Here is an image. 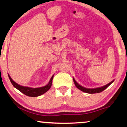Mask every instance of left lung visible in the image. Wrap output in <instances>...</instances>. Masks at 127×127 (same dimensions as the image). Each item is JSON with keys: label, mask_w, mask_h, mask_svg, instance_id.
I'll use <instances>...</instances> for the list:
<instances>
[{"label": "left lung", "mask_w": 127, "mask_h": 127, "mask_svg": "<svg viewBox=\"0 0 127 127\" xmlns=\"http://www.w3.org/2000/svg\"><path fill=\"white\" fill-rule=\"evenodd\" d=\"M110 85V84L107 85V86L103 87L100 88V89H94V90H88L86 89H84V88L81 87V86H78V85L77 84V83H75V86L76 87L77 89H78L80 90L83 91V92L86 93H89V94H95V93H101L102 92V91H104V90L106 89L108 86Z\"/></svg>", "instance_id": "1"}]
</instances>
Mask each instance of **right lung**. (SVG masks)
I'll return each instance as SVG.
<instances>
[{"label": "right lung", "instance_id": "add662e5", "mask_svg": "<svg viewBox=\"0 0 127 127\" xmlns=\"http://www.w3.org/2000/svg\"><path fill=\"white\" fill-rule=\"evenodd\" d=\"M12 84L14 88L18 90L19 91H20L21 93H22L23 94H25L26 95L29 96V97H38V96L41 95L42 94H44L45 93H46L50 89L51 86H52V82L50 81V84L48 85L47 86H46V87L43 88L41 89H32L30 88L29 87H23L19 86V85L17 84L16 83H14L13 81H12Z\"/></svg>", "mask_w": 127, "mask_h": 127}]
</instances>
